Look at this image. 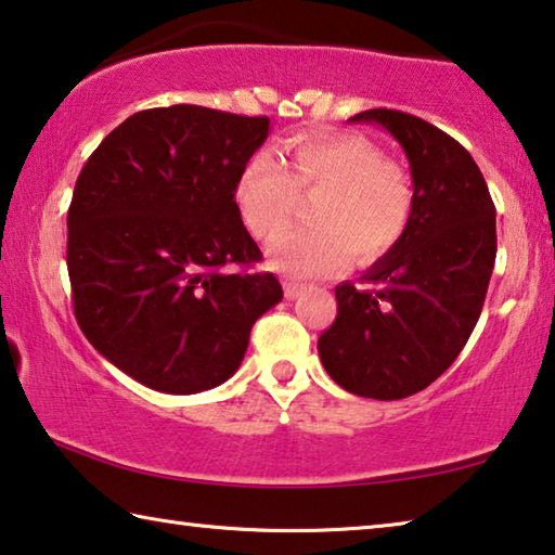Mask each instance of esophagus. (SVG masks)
<instances>
[{"label": "esophagus", "instance_id": "obj_1", "mask_svg": "<svg viewBox=\"0 0 555 555\" xmlns=\"http://www.w3.org/2000/svg\"><path fill=\"white\" fill-rule=\"evenodd\" d=\"M300 294V286L298 284H294V281H284V296L288 298V300H294L296 296Z\"/></svg>", "mask_w": 555, "mask_h": 555}]
</instances>
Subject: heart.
<instances>
[{"label": "heart", "mask_w": 555, "mask_h": 555, "mask_svg": "<svg viewBox=\"0 0 555 555\" xmlns=\"http://www.w3.org/2000/svg\"><path fill=\"white\" fill-rule=\"evenodd\" d=\"M274 156L249 158L234 183V205L255 240L269 242L286 228L296 195L321 193L311 228L291 230L271 247V264L291 279H321L357 261L387 255L413 212L411 176L384 158L372 139L352 131L291 137Z\"/></svg>", "instance_id": "1"}]
</instances>
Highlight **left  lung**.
Here are the masks:
<instances>
[{"mask_svg": "<svg viewBox=\"0 0 555 555\" xmlns=\"http://www.w3.org/2000/svg\"><path fill=\"white\" fill-rule=\"evenodd\" d=\"M406 152L413 212L403 237L362 276L335 288V323L318 354L335 384L393 401L436 382L482 313L496 257L494 203L453 137L399 109H364Z\"/></svg>", "mask_w": 555, "mask_h": 555, "instance_id": "left-lung-1", "label": "left lung"}]
</instances>
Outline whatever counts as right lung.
Here are the masks:
<instances>
[{
    "mask_svg": "<svg viewBox=\"0 0 555 555\" xmlns=\"http://www.w3.org/2000/svg\"><path fill=\"white\" fill-rule=\"evenodd\" d=\"M267 134L269 117L144 109L102 139L75 181L65 257L75 321L149 389L228 382L251 325L284 298L274 274L251 271L261 251L234 205Z\"/></svg>",
    "mask_w": 555,
    "mask_h": 555,
    "instance_id": "right-lung-1",
    "label": "right lung"
}]
</instances>
